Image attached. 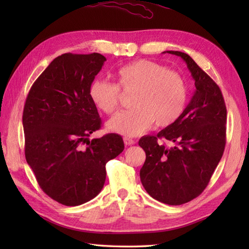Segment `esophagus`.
Masks as SVG:
<instances>
[{
	"mask_svg": "<svg viewBox=\"0 0 249 249\" xmlns=\"http://www.w3.org/2000/svg\"><path fill=\"white\" fill-rule=\"evenodd\" d=\"M123 140H124L125 145H133V144H135V141H134L133 139L128 138V137H125V138H124Z\"/></svg>",
	"mask_w": 249,
	"mask_h": 249,
	"instance_id": "obj_1",
	"label": "esophagus"
}]
</instances>
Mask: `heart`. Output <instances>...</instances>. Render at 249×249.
<instances>
[{"label":"heart","instance_id":"b5f03b06","mask_svg":"<svg viewBox=\"0 0 249 249\" xmlns=\"http://www.w3.org/2000/svg\"><path fill=\"white\" fill-rule=\"evenodd\" d=\"M119 85L125 92H134L133 109L113 116L108 122L111 131L125 136H139L154 123L161 127L173 124L183 113L187 89L177 71L160 63L138 60L121 67ZM89 97L105 113H114L120 107L121 89L107 78H96L89 86Z\"/></svg>","mask_w":249,"mask_h":249}]
</instances>
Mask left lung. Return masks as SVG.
Here are the masks:
<instances>
[{"label": "left lung", "mask_w": 249, "mask_h": 249, "mask_svg": "<svg viewBox=\"0 0 249 249\" xmlns=\"http://www.w3.org/2000/svg\"><path fill=\"white\" fill-rule=\"evenodd\" d=\"M167 52L186 63L196 89L173 124L157 136L139 140L146 155L140 179L151 197L169 205H179L203 192L221 160L226 145L227 109L219 87L192 57L179 51ZM158 139L170 141L175 146L168 149L158 143Z\"/></svg>", "instance_id": "8db88e82"}]
</instances>
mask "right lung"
Returning <instances> with one entry per match:
<instances>
[{
	"label": "right lung",
	"mask_w": 249,
	"mask_h": 249,
	"mask_svg": "<svg viewBox=\"0 0 249 249\" xmlns=\"http://www.w3.org/2000/svg\"><path fill=\"white\" fill-rule=\"evenodd\" d=\"M105 61L95 52L57 56L36 79L25 100L26 161L40 188L67 206L96 197L106 181V163L124 150L120 135L89 139L102 125L89 91Z\"/></svg>",
	"instance_id": "add662e5"
}]
</instances>
